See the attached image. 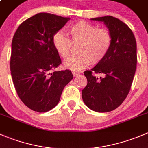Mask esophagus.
<instances>
[{"label": "esophagus", "mask_w": 148, "mask_h": 148, "mask_svg": "<svg viewBox=\"0 0 148 148\" xmlns=\"http://www.w3.org/2000/svg\"><path fill=\"white\" fill-rule=\"evenodd\" d=\"M72 74H73V75H74V77H77V76H78V75H79L80 73L79 72H77V71H73Z\"/></svg>", "instance_id": "obj_1"}]
</instances>
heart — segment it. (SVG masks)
Returning a JSON list of instances; mask_svg holds the SVG:
<instances>
[{
    "mask_svg": "<svg viewBox=\"0 0 148 148\" xmlns=\"http://www.w3.org/2000/svg\"><path fill=\"white\" fill-rule=\"evenodd\" d=\"M69 39L62 32H57L53 38L54 48L62 58L69 56L73 45H79L78 56L70 57L64 61L67 69L77 71L87 67L91 63L97 64L106 57L113 42L110 32L106 29H98L97 26L84 21H79L69 28Z\"/></svg>",
    "mask_w": 148,
    "mask_h": 148,
    "instance_id": "obj_1",
    "label": "heart"
}]
</instances>
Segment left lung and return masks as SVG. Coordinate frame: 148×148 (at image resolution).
Listing matches in <instances>:
<instances>
[{"label": "left lung", "instance_id": "left-lung-1", "mask_svg": "<svg viewBox=\"0 0 148 148\" xmlns=\"http://www.w3.org/2000/svg\"><path fill=\"white\" fill-rule=\"evenodd\" d=\"M104 23L113 37L106 58L91 70L85 71L87 84L82 91L84 104L96 112H109L127 97L137 67V42L131 29L111 16L91 18ZM100 73L102 77L92 74Z\"/></svg>", "mask_w": 148, "mask_h": 148}]
</instances>
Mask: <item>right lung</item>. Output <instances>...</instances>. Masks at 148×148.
Masks as SVG:
<instances>
[{
    "instance_id": "add662e5",
    "label": "right lung",
    "mask_w": 148,
    "mask_h": 148,
    "mask_svg": "<svg viewBox=\"0 0 148 148\" xmlns=\"http://www.w3.org/2000/svg\"><path fill=\"white\" fill-rule=\"evenodd\" d=\"M70 18L39 13L21 23L11 43L10 67L21 101L45 113L57 106L64 87L73 79L70 70L51 72L61 64L53 38Z\"/></svg>"
}]
</instances>
